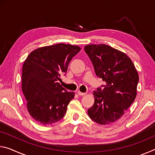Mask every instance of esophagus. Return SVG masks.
<instances>
[{
    "label": "esophagus",
    "mask_w": 155,
    "mask_h": 155,
    "mask_svg": "<svg viewBox=\"0 0 155 155\" xmlns=\"http://www.w3.org/2000/svg\"><path fill=\"white\" fill-rule=\"evenodd\" d=\"M77 94H78V95H79V96H84V95H85L86 94V93H83V92H81V91H77Z\"/></svg>",
    "instance_id": "esophagus-1"
}]
</instances>
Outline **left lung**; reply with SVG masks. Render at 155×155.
<instances>
[{
  "instance_id": "8db88e82",
  "label": "left lung",
  "mask_w": 155,
  "mask_h": 155,
  "mask_svg": "<svg viewBox=\"0 0 155 155\" xmlns=\"http://www.w3.org/2000/svg\"><path fill=\"white\" fill-rule=\"evenodd\" d=\"M85 51L97 77L106 82L103 90L94 91V104L87 110L90 118L101 125L117 122L137 96L139 75L124 52L106 44H90Z\"/></svg>"
}]
</instances>
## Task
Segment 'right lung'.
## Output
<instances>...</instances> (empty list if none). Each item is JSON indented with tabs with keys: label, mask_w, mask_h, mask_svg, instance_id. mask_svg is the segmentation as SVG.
<instances>
[{
	"label": "right lung",
	"mask_w": 155,
	"mask_h": 155,
	"mask_svg": "<svg viewBox=\"0 0 155 155\" xmlns=\"http://www.w3.org/2000/svg\"><path fill=\"white\" fill-rule=\"evenodd\" d=\"M78 46L57 44L34 50L24 62L22 90L31 116L43 125H51L65 116L74 93L60 85L73 57L81 51Z\"/></svg>",
	"instance_id": "add662e5"
}]
</instances>
